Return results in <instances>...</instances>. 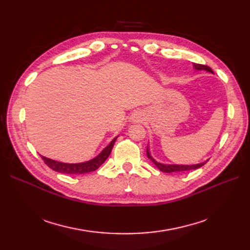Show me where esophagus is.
<instances>
[{
	"instance_id": "esophagus-1",
	"label": "esophagus",
	"mask_w": 250,
	"mask_h": 250,
	"mask_svg": "<svg viewBox=\"0 0 250 250\" xmlns=\"http://www.w3.org/2000/svg\"><path fill=\"white\" fill-rule=\"evenodd\" d=\"M142 117H143L142 112H141V111H137V112H134V113H133L132 119H133L134 122H141L142 119H143Z\"/></svg>"
}]
</instances>
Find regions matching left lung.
I'll list each match as a JSON object with an SVG mask.
<instances>
[{
	"instance_id": "8db88e82",
	"label": "left lung",
	"mask_w": 250,
	"mask_h": 250,
	"mask_svg": "<svg viewBox=\"0 0 250 250\" xmlns=\"http://www.w3.org/2000/svg\"><path fill=\"white\" fill-rule=\"evenodd\" d=\"M193 66L195 71H206V72H208V73H213V70L210 69L209 66H207V65H203V64H198V63H193ZM214 74V73H213ZM147 156L149 160L152 162L157 169H160L161 171L163 172H166V173H172V172H183V171H190V170H194V169H198L200 167H202V166L206 164L208 161L203 162V163H199V164H195V165H176V164H163V163H160L155 161L154 158L152 157V155L150 154V151H149V148L147 146Z\"/></svg>"
}]
</instances>
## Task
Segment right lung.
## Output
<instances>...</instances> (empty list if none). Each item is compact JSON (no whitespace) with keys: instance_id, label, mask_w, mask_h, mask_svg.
Wrapping results in <instances>:
<instances>
[{"instance_id":"right-lung-1","label":"right lung","mask_w":250,"mask_h":250,"mask_svg":"<svg viewBox=\"0 0 250 250\" xmlns=\"http://www.w3.org/2000/svg\"><path fill=\"white\" fill-rule=\"evenodd\" d=\"M118 137L113 139L108 145L105 147L101 152L98 154L96 157H94L93 160H89L87 162H83V163H76V164H69V163H62L58 161H54L52 158H48L46 156H42L44 164H47L49 168L52 170H54L59 173H64V174H85L93 172L97 170L100 166L107 160V157L109 156L111 149L115 145V142Z\"/></svg>"}]
</instances>
